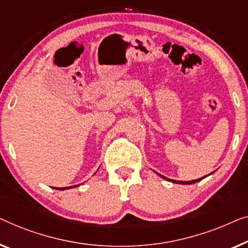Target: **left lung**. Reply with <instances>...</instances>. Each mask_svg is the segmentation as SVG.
<instances>
[{
    "instance_id": "1",
    "label": "left lung",
    "mask_w": 248,
    "mask_h": 248,
    "mask_svg": "<svg viewBox=\"0 0 248 248\" xmlns=\"http://www.w3.org/2000/svg\"><path fill=\"white\" fill-rule=\"evenodd\" d=\"M155 173H157V172H155ZM214 173V172H212ZM211 173V174H212ZM158 174V173H157ZM158 175L160 176V177H163V179H165V180H167V181H170V182H173V183H176V184H193V183H197V182H199V181H201L202 179H204V177H201V179H198V180H193V181H189V182H187V181H186V182H184V181H177V180H170V179H167V177H165V176H163V175H160V174H158Z\"/></svg>"
}]
</instances>
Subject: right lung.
<instances>
[{
  "label": "right lung",
  "mask_w": 248,
  "mask_h": 248,
  "mask_svg": "<svg viewBox=\"0 0 248 248\" xmlns=\"http://www.w3.org/2000/svg\"><path fill=\"white\" fill-rule=\"evenodd\" d=\"M76 187V186H68V187H57V190H65V189H71V187Z\"/></svg>",
  "instance_id": "obj_1"
}]
</instances>
